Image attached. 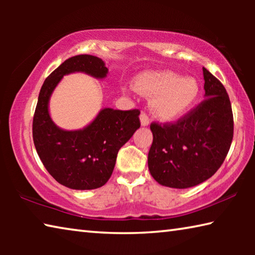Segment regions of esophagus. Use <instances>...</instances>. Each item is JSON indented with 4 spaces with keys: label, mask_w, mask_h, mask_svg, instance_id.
I'll use <instances>...</instances> for the list:
<instances>
[{
    "label": "esophagus",
    "mask_w": 255,
    "mask_h": 255,
    "mask_svg": "<svg viewBox=\"0 0 255 255\" xmlns=\"http://www.w3.org/2000/svg\"><path fill=\"white\" fill-rule=\"evenodd\" d=\"M139 119H140L141 126H148L149 125V118H148L147 114H145V112H141L139 116Z\"/></svg>",
    "instance_id": "obj_1"
}]
</instances>
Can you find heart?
Masks as SVG:
<instances>
[{"instance_id": "obj_1", "label": "heart", "mask_w": 255, "mask_h": 255, "mask_svg": "<svg viewBox=\"0 0 255 255\" xmlns=\"http://www.w3.org/2000/svg\"><path fill=\"white\" fill-rule=\"evenodd\" d=\"M135 89L145 97L154 98L152 108L159 119L173 120L191 109L200 94V86L193 77L172 72L145 73L133 81Z\"/></svg>"}]
</instances>
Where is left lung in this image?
Returning <instances> with one entry per match:
<instances>
[{"label":"left lung","mask_w":255,"mask_h":255,"mask_svg":"<svg viewBox=\"0 0 255 255\" xmlns=\"http://www.w3.org/2000/svg\"><path fill=\"white\" fill-rule=\"evenodd\" d=\"M205 100L178 122L150 124L148 169L165 187H195L213 176L231 148L234 119L222 82L202 67Z\"/></svg>","instance_id":"1"}]
</instances>
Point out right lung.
<instances>
[{"label": "right lung", "mask_w": 255, "mask_h": 255, "mask_svg": "<svg viewBox=\"0 0 255 255\" xmlns=\"http://www.w3.org/2000/svg\"><path fill=\"white\" fill-rule=\"evenodd\" d=\"M74 72L103 79L108 68L92 55L66 59L45 80L32 122L34 147L49 174L58 183L75 190L100 188L110 179L120 147L140 127L138 109H102L93 122L80 130H63L51 120L49 98L62 77Z\"/></svg>", "instance_id": "obj_1"}]
</instances>
